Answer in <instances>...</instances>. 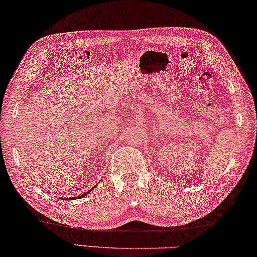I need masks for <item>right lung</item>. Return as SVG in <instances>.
<instances>
[{
    "label": "right lung",
    "instance_id": "right-lung-1",
    "mask_svg": "<svg viewBox=\"0 0 257 257\" xmlns=\"http://www.w3.org/2000/svg\"><path fill=\"white\" fill-rule=\"evenodd\" d=\"M93 189H94V186H93V188H92L91 190H88V191H87V192H85V193H84V194H82L80 198H83V197H85V195H86V194H88V193H90V192H91V191H92ZM76 198H78V197H76ZM69 199H71V198H69ZM74 199H75V198H74Z\"/></svg>",
    "mask_w": 257,
    "mask_h": 257
}]
</instances>
